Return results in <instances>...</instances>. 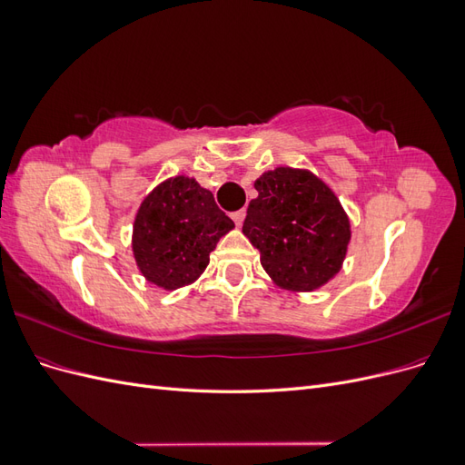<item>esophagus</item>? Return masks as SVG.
<instances>
[{"label": "esophagus", "mask_w": 465, "mask_h": 465, "mask_svg": "<svg viewBox=\"0 0 465 465\" xmlns=\"http://www.w3.org/2000/svg\"><path fill=\"white\" fill-rule=\"evenodd\" d=\"M244 217H246V211H244V209H241V211H236V213H232V221H234L236 227H242Z\"/></svg>", "instance_id": "obj_1"}]
</instances>
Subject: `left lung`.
<instances>
[{"mask_svg": "<svg viewBox=\"0 0 465 465\" xmlns=\"http://www.w3.org/2000/svg\"><path fill=\"white\" fill-rule=\"evenodd\" d=\"M242 234L273 285L312 292L340 273L351 221L335 192L308 168L277 166L256 182Z\"/></svg>", "mask_w": 465, "mask_h": 465, "instance_id": "obj_1", "label": "left lung"}]
</instances>
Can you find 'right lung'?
I'll list each match as a JSON object with an SVG mask.
<instances>
[{"label":"right lung","instance_id":"obj_1","mask_svg":"<svg viewBox=\"0 0 465 465\" xmlns=\"http://www.w3.org/2000/svg\"><path fill=\"white\" fill-rule=\"evenodd\" d=\"M234 223L217 207L213 193L186 174L154 186L139 205L132 252L139 273L164 291L195 283L209 254Z\"/></svg>","mask_w":465,"mask_h":465}]
</instances>
